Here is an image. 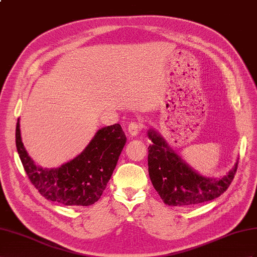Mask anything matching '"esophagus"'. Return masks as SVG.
<instances>
[{"mask_svg": "<svg viewBox=\"0 0 257 257\" xmlns=\"http://www.w3.org/2000/svg\"><path fill=\"white\" fill-rule=\"evenodd\" d=\"M141 128L142 127L139 122L131 121L128 126V131L131 136H137V135H139V133L141 131Z\"/></svg>", "mask_w": 257, "mask_h": 257, "instance_id": "esophagus-1", "label": "esophagus"}]
</instances>
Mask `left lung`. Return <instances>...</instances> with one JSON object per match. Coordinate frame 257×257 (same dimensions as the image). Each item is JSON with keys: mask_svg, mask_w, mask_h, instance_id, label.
Segmentation results:
<instances>
[{"mask_svg": "<svg viewBox=\"0 0 257 257\" xmlns=\"http://www.w3.org/2000/svg\"><path fill=\"white\" fill-rule=\"evenodd\" d=\"M148 137L153 142L148 156L150 179L167 205L193 206L212 201L232 182L238 162L220 178L205 177L190 167L155 130L149 129Z\"/></svg>", "mask_w": 257, "mask_h": 257, "instance_id": "left-lung-1", "label": "left lung"}]
</instances>
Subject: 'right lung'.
<instances>
[{"label":"right lung","mask_w":257,"mask_h":257,"mask_svg":"<svg viewBox=\"0 0 257 257\" xmlns=\"http://www.w3.org/2000/svg\"><path fill=\"white\" fill-rule=\"evenodd\" d=\"M127 138L119 123L103 127L82 152L57 168H43L32 161L16 124V148L25 172L42 196L67 206H89L106 188Z\"/></svg>","instance_id":"add662e5"}]
</instances>
